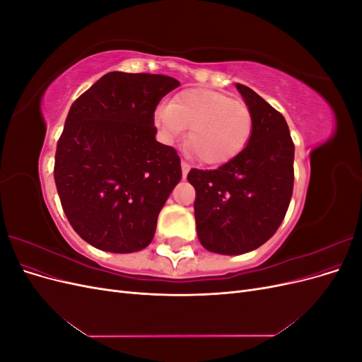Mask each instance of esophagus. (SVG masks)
Instances as JSON below:
<instances>
[{
    "label": "esophagus",
    "mask_w": 362,
    "mask_h": 362,
    "mask_svg": "<svg viewBox=\"0 0 362 362\" xmlns=\"http://www.w3.org/2000/svg\"><path fill=\"white\" fill-rule=\"evenodd\" d=\"M181 169H182V178L185 180V178H187V173H189V170H190V166H189V164L185 163V161H182V163H181Z\"/></svg>",
    "instance_id": "esophagus-1"
}]
</instances>
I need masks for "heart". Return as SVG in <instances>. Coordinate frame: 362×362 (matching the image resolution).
Here are the masks:
<instances>
[{
	"label": "heart",
	"instance_id": "1",
	"mask_svg": "<svg viewBox=\"0 0 362 362\" xmlns=\"http://www.w3.org/2000/svg\"><path fill=\"white\" fill-rule=\"evenodd\" d=\"M156 124L168 141L190 128L184 148L204 164L217 166L238 156L246 146L252 116L247 105L211 89H189L156 110Z\"/></svg>",
	"mask_w": 362,
	"mask_h": 362
}]
</instances>
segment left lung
I'll use <instances>...</instances> for the list:
<instances>
[{
    "label": "left lung",
    "mask_w": 362,
    "mask_h": 362,
    "mask_svg": "<svg viewBox=\"0 0 362 362\" xmlns=\"http://www.w3.org/2000/svg\"><path fill=\"white\" fill-rule=\"evenodd\" d=\"M235 87L252 116L247 145L221 168L187 175L196 190L199 242L222 255L254 250L276 233L294 182V145L286 119L247 86Z\"/></svg>",
    "instance_id": "1"
}]
</instances>
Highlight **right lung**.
<instances>
[{"instance_id":"obj_1","label":"right lung","mask_w":362,"mask_h":362,"mask_svg":"<svg viewBox=\"0 0 362 362\" xmlns=\"http://www.w3.org/2000/svg\"><path fill=\"white\" fill-rule=\"evenodd\" d=\"M178 86L166 75L108 72L72 104L54 180L71 226L96 249L129 254L154 238L182 175L177 151L156 140L154 112Z\"/></svg>"}]
</instances>
